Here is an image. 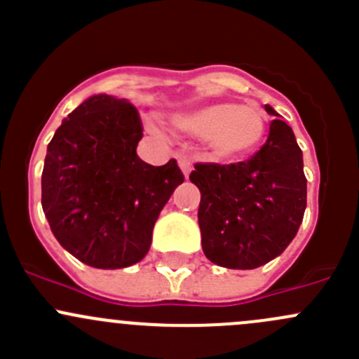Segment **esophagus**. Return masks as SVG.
<instances>
[{"label": "esophagus", "mask_w": 359, "mask_h": 359, "mask_svg": "<svg viewBox=\"0 0 359 359\" xmlns=\"http://www.w3.org/2000/svg\"><path fill=\"white\" fill-rule=\"evenodd\" d=\"M179 166H180V170H182L184 177L187 179L191 173V161L186 156H179Z\"/></svg>", "instance_id": "esophagus-1"}]
</instances>
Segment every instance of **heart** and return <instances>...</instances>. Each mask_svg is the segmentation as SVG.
<instances>
[{
  "instance_id": "heart-1",
  "label": "heart",
  "mask_w": 359,
  "mask_h": 359,
  "mask_svg": "<svg viewBox=\"0 0 359 359\" xmlns=\"http://www.w3.org/2000/svg\"><path fill=\"white\" fill-rule=\"evenodd\" d=\"M179 132L206 139L208 151L220 161L241 159L259 147L266 133V116L255 106L217 102L173 118Z\"/></svg>"
}]
</instances>
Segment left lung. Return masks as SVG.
I'll return each instance as SVG.
<instances>
[{
  "instance_id": "left-lung-1",
  "label": "left lung",
  "mask_w": 359,
  "mask_h": 359,
  "mask_svg": "<svg viewBox=\"0 0 359 359\" xmlns=\"http://www.w3.org/2000/svg\"><path fill=\"white\" fill-rule=\"evenodd\" d=\"M271 116H280L266 106ZM201 193L203 253L227 269H255L285 252L306 212L302 151L283 119L271 121L266 144L247 161L196 163L189 175Z\"/></svg>"
}]
</instances>
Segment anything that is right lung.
<instances>
[{"label": "right lung", "mask_w": 359, "mask_h": 359, "mask_svg": "<svg viewBox=\"0 0 359 359\" xmlns=\"http://www.w3.org/2000/svg\"><path fill=\"white\" fill-rule=\"evenodd\" d=\"M142 123L126 99L92 95L46 149L41 205L62 248L97 269H121L149 252L159 212L184 175L175 159L137 156Z\"/></svg>", "instance_id": "right-lung-1"}]
</instances>
